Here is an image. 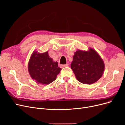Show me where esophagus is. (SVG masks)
Returning <instances> with one entry per match:
<instances>
[{
	"label": "esophagus",
	"instance_id": "esophagus-1",
	"mask_svg": "<svg viewBox=\"0 0 125 125\" xmlns=\"http://www.w3.org/2000/svg\"><path fill=\"white\" fill-rule=\"evenodd\" d=\"M68 64L67 63V64H65V65H61V67H68Z\"/></svg>",
	"mask_w": 125,
	"mask_h": 125
}]
</instances>
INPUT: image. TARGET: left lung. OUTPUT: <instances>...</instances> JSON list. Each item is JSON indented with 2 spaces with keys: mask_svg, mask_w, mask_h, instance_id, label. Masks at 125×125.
Segmentation results:
<instances>
[{
  "mask_svg": "<svg viewBox=\"0 0 125 125\" xmlns=\"http://www.w3.org/2000/svg\"><path fill=\"white\" fill-rule=\"evenodd\" d=\"M71 68L79 82L91 84L102 77L104 70V63L93 49H90L88 52L79 50L74 53Z\"/></svg>",
  "mask_w": 125,
  "mask_h": 125,
  "instance_id": "obj_1",
  "label": "left lung"
}]
</instances>
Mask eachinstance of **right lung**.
I'll list each match as a JSON object with an SVG mask.
<instances>
[{"mask_svg":"<svg viewBox=\"0 0 125 125\" xmlns=\"http://www.w3.org/2000/svg\"><path fill=\"white\" fill-rule=\"evenodd\" d=\"M28 69L32 78L38 83L50 84L53 82L62 70L57 62H54L48 55L33 52L28 65Z\"/></svg>","mask_w":125,"mask_h":125,"instance_id":"right-lung-1","label":"right lung"}]
</instances>
